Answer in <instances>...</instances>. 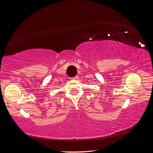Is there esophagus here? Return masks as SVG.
Instances as JSON below:
<instances>
[{"instance_id": "34e87169", "label": "esophagus", "mask_w": 153, "mask_h": 153, "mask_svg": "<svg viewBox=\"0 0 153 153\" xmlns=\"http://www.w3.org/2000/svg\"><path fill=\"white\" fill-rule=\"evenodd\" d=\"M77 78H78V76H76V77H74L71 78V79H74V80H77Z\"/></svg>"}]
</instances>
